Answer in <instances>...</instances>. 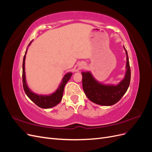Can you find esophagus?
<instances>
[{"label":"esophagus","instance_id":"obj_1","mask_svg":"<svg viewBox=\"0 0 152 152\" xmlns=\"http://www.w3.org/2000/svg\"><path fill=\"white\" fill-rule=\"evenodd\" d=\"M82 68V66H81V68Z\"/></svg>","mask_w":152,"mask_h":152}]
</instances>
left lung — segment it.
<instances>
[{"label":"left lung","mask_w":152,"mask_h":152,"mask_svg":"<svg viewBox=\"0 0 152 152\" xmlns=\"http://www.w3.org/2000/svg\"><path fill=\"white\" fill-rule=\"evenodd\" d=\"M126 54V71L124 79L117 85L104 84L96 80L90 72H82V87L86 96L96 104L111 106L117 103L126 93L131 80V68L127 52Z\"/></svg>","instance_id":"left-lung-1"}]
</instances>
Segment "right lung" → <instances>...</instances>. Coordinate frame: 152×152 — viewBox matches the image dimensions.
<instances>
[{
    "label": "right lung",
    "instance_id": "right-lung-1",
    "mask_svg": "<svg viewBox=\"0 0 152 152\" xmlns=\"http://www.w3.org/2000/svg\"><path fill=\"white\" fill-rule=\"evenodd\" d=\"M32 42V41H31ZM31 42L28 44V46L31 44ZM27 49L26 50V52L25 54V56L23 58V89L25 92L26 96L33 102L35 104L42 108H50L56 106L58 103H60V102L63 98V91L64 88L66 84L68 81L70 80L72 75V72H68L63 77V79L61 82L60 84L59 85V87L56 91L54 92L53 93L49 94V95H42V94H37L33 91H31L28 87V85L26 84V76H25V58L26 54L27 53Z\"/></svg>",
    "mask_w": 152,
    "mask_h": 152
}]
</instances>
